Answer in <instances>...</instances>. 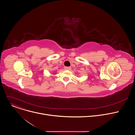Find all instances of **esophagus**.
<instances>
[{
  "instance_id": "obj_1",
  "label": "esophagus",
  "mask_w": 135,
  "mask_h": 135,
  "mask_svg": "<svg viewBox=\"0 0 135 135\" xmlns=\"http://www.w3.org/2000/svg\"><path fill=\"white\" fill-rule=\"evenodd\" d=\"M65 69L67 70H70L71 69V68L70 67H65Z\"/></svg>"
}]
</instances>
